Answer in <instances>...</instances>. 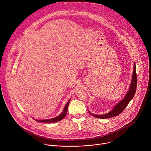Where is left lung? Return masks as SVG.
<instances>
[{
	"mask_svg": "<svg viewBox=\"0 0 151 151\" xmlns=\"http://www.w3.org/2000/svg\"><path fill=\"white\" fill-rule=\"evenodd\" d=\"M137 85V73H136L135 63H134L132 82H131L129 91L127 92L126 95L125 96L124 98L121 101H120L118 104H117V105H116L114 108V109L108 114H103V115H94L93 114L91 113L90 112H89L91 114V115L94 116V117L99 119H108L112 117H115V116L119 115L124 110V109L126 108L127 105L129 103L130 101L134 97L136 92Z\"/></svg>",
	"mask_w": 151,
	"mask_h": 151,
	"instance_id": "8db88e82",
	"label": "left lung"
}]
</instances>
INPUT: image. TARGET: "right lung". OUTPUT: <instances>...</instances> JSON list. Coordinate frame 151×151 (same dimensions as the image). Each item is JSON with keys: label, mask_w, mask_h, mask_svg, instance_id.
<instances>
[{"label": "right lung", "mask_w": 151, "mask_h": 151, "mask_svg": "<svg viewBox=\"0 0 151 151\" xmlns=\"http://www.w3.org/2000/svg\"><path fill=\"white\" fill-rule=\"evenodd\" d=\"M69 101H70V100H69L68 103H66V105L62 112V113L58 116V117H55V118H54V119H48V120H37V122H43V123H55V122H59L60 120H62L67 114V112H68V105H69Z\"/></svg>", "instance_id": "add662e5"}]
</instances>
